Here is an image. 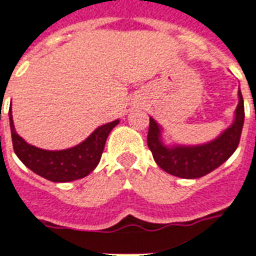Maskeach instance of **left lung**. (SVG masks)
Listing matches in <instances>:
<instances>
[{
    "label": "left lung",
    "mask_w": 256,
    "mask_h": 256,
    "mask_svg": "<svg viewBox=\"0 0 256 256\" xmlns=\"http://www.w3.org/2000/svg\"><path fill=\"white\" fill-rule=\"evenodd\" d=\"M238 98L232 124L215 140L202 144H166L162 136L164 128L150 116L148 146L156 164L174 176L196 179L224 164L238 148L244 122V104L240 88Z\"/></svg>",
    "instance_id": "8db88e82"
}]
</instances>
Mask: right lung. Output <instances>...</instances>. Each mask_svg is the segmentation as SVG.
Instances as JSON below:
<instances>
[{"mask_svg":"<svg viewBox=\"0 0 256 256\" xmlns=\"http://www.w3.org/2000/svg\"><path fill=\"white\" fill-rule=\"evenodd\" d=\"M12 140L16 156L26 168L52 182L64 183L85 178L98 166L108 134L120 120L96 128L84 142L65 150H44L29 144L14 128L12 108L9 112Z\"/></svg>","mask_w":256,"mask_h":256,"instance_id":"add662e5","label":"right lung"}]
</instances>
